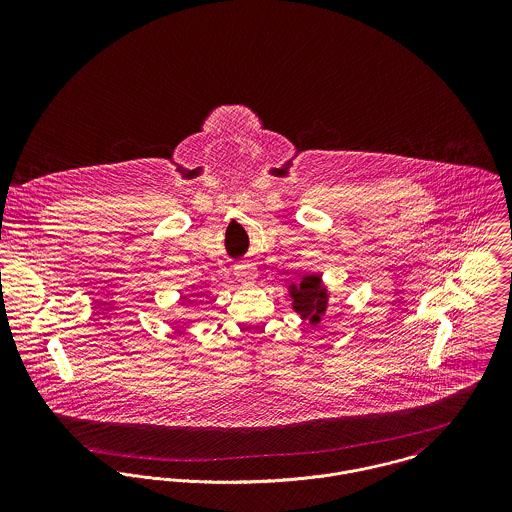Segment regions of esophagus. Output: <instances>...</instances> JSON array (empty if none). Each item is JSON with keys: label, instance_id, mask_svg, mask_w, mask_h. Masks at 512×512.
I'll return each instance as SVG.
<instances>
[{"label": "esophagus", "instance_id": "34e87169", "mask_svg": "<svg viewBox=\"0 0 512 512\" xmlns=\"http://www.w3.org/2000/svg\"><path fill=\"white\" fill-rule=\"evenodd\" d=\"M234 274L238 276L240 282L244 284H250L256 280V268L252 264H246V262H240L234 266Z\"/></svg>", "mask_w": 512, "mask_h": 512}]
</instances>
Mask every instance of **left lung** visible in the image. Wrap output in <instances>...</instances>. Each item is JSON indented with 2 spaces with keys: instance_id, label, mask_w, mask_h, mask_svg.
<instances>
[{
  "instance_id": "obj_1",
  "label": "left lung",
  "mask_w": 512,
  "mask_h": 512,
  "mask_svg": "<svg viewBox=\"0 0 512 512\" xmlns=\"http://www.w3.org/2000/svg\"><path fill=\"white\" fill-rule=\"evenodd\" d=\"M293 309L311 325L319 323L327 311V290L319 276H305L299 284L290 286Z\"/></svg>"
}]
</instances>
